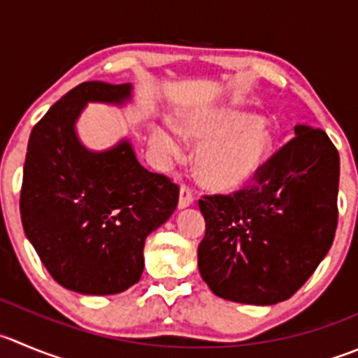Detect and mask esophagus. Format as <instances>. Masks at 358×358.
<instances>
[{"label":"esophagus","mask_w":358,"mask_h":358,"mask_svg":"<svg viewBox=\"0 0 358 358\" xmlns=\"http://www.w3.org/2000/svg\"><path fill=\"white\" fill-rule=\"evenodd\" d=\"M194 199H196V197H194L192 190H190L187 185H182V189H180L178 208H187V206H190V204L194 203Z\"/></svg>","instance_id":"1"}]
</instances>
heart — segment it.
<instances>
[{
  "label": "heart",
  "instance_id": "heart-1",
  "mask_svg": "<svg viewBox=\"0 0 358 358\" xmlns=\"http://www.w3.org/2000/svg\"><path fill=\"white\" fill-rule=\"evenodd\" d=\"M183 133L197 145L196 171L201 182L215 190L245 185L262 168L275 147V136L259 117L238 110H196L183 113ZM152 143L166 159L178 157V136L171 129L155 127Z\"/></svg>",
  "mask_w": 358,
  "mask_h": 358
}]
</instances>
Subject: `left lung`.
<instances>
[{"label": "left lung", "instance_id": "8db88e82", "mask_svg": "<svg viewBox=\"0 0 358 358\" xmlns=\"http://www.w3.org/2000/svg\"><path fill=\"white\" fill-rule=\"evenodd\" d=\"M294 131L250 185L199 199L206 232L197 266L222 299L257 306L287 301L334 241L339 154L325 131Z\"/></svg>", "mask_w": 358, "mask_h": 358}]
</instances>
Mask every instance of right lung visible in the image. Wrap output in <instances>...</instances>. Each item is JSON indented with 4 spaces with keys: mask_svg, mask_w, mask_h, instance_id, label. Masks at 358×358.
Masks as SVG:
<instances>
[{
    "mask_svg": "<svg viewBox=\"0 0 358 358\" xmlns=\"http://www.w3.org/2000/svg\"><path fill=\"white\" fill-rule=\"evenodd\" d=\"M131 91V83L83 82L31 131L20 189L24 232L52 278L73 292L110 296L140 282L145 239L178 204V185L145 169L127 140L92 152L76 136L87 103L122 105Z\"/></svg>",
    "mask_w": 358,
    "mask_h": 358,
    "instance_id": "right-lung-1",
    "label": "right lung"
}]
</instances>
